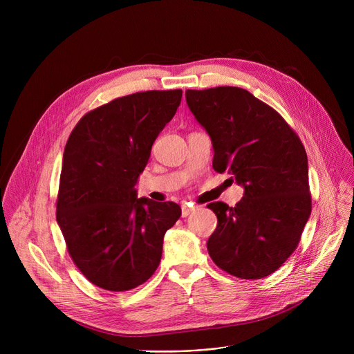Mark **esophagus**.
I'll list each match as a JSON object with an SVG mask.
<instances>
[{"label": "esophagus", "mask_w": 354, "mask_h": 354, "mask_svg": "<svg viewBox=\"0 0 354 354\" xmlns=\"http://www.w3.org/2000/svg\"><path fill=\"white\" fill-rule=\"evenodd\" d=\"M194 209H195V207L191 205V203H183V205H182V216L187 218Z\"/></svg>", "instance_id": "esophagus-1"}]
</instances>
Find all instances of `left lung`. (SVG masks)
I'll use <instances>...</instances> for the list:
<instances>
[{
  "label": "left lung",
  "mask_w": 354,
  "mask_h": 354,
  "mask_svg": "<svg viewBox=\"0 0 354 354\" xmlns=\"http://www.w3.org/2000/svg\"><path fill=\"white\" fill-rule=\"evenodd\" d=\"M214 147V169L244 188L234 208L208 205L218 225L207 247L212 261L234 277L264 278L299 245L311 214L308 160L286 120L245 88L185 91Z\"/></svg>",
  "instance_id": "left-lung-1"
}]
</instances>
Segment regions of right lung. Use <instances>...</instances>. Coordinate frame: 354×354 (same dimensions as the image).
I'll list each match as a JSON object with an SVG mask.
<instances>
[{
  "instance_id": "1",
  "label": "right lung",
  "mask_w": 354,
  "mask_h": 354,
  "mask_svg": "<svg viewBox=\"0 0 354 354\" xmlns=\"http://www.w3.org/2000/svg\"><path fill=\"white\" fill-rule=\"evenodd\" d=\"M180 99L182 90L119 97L87 113L67 140L55 218L74 264L100 288L127 291L149 280L182 214L135 188Z\"/></svg>"
}]
</instances>
